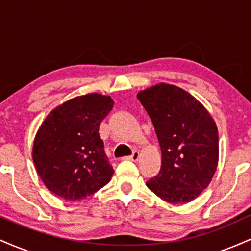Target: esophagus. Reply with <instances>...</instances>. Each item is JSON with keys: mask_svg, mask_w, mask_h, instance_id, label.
<instances>
[{"mask_svg": "<svg viewBox=\"0 0 251 251\" xmlns=\"http://www.w3.org/2000/svg\"><path fill=\"white\" fill-rule=\"evenodd\" d=\"M127 159L129 160H133V162H137L138 159H139V152L138 151H134L133 153H132L129 157H127Z\"/></svg>", "mask_w": 251, "mask_h": 251, "instance_id": "esophagus-1", "label": "esophagus"}]
</instances>
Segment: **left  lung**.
<instances>
[{"label": "left lung", "mask_w": 251, "mask_h": 251, "mask_svg": "<svg viewBox=\"0 0 251 251\" xmlns=\"http://www.w3.org/2000/svg\"><path fill=\"white\" fill-rule=\"evenodd\" d=\"M137 98L153 123L162 150V168L146 185L172 204L196 200L218 164V129L208 109L178 86L157 83Z\"/></svg>", "instance_id": "1"}]
</instances>
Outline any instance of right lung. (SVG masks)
Wrapping results in <instances>:
<instances>
[{"label": "right lung", "instance_id": "1", "mask_svg": "<svg viewBox=\"0 0 251 251\" xmlns=\"http://www.w3.org/2000/svg\"><path fill=\"white\" fill-rule=\"evenodd\" d=\"M109 96L75 97L50 112L37 129L33 162L50 191L66 201L93 195L111 180L99 125L113 108Z\"/></svg>", "mask_w": 251, "mask_h": 251}]
</instances>
